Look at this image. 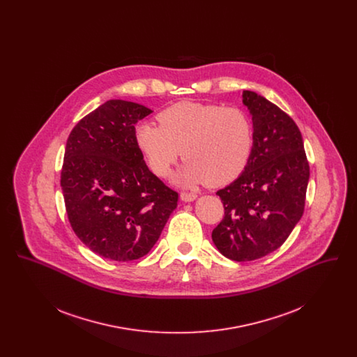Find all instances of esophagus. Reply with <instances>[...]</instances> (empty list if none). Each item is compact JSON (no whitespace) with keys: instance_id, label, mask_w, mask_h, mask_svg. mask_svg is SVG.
Here are the masks:
<instances>
[{"instance_id":"esophagus-1","label":"esophagus","mask_w":357,"mask_h":357,"mask_svg":"<svg viewBox=\"0 0 357 357\" xmlns=\"http://www.w3.org/2000/svg\"><path fill=\"white\" fill-rule=\"evenodd\" d=\"M181 198L185 202H192L197 198V194L195 192H188V191H182L181 192Z\"/></svg>"}]
</instances>
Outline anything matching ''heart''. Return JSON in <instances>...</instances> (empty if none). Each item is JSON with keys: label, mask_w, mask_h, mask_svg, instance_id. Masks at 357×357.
<instances>
[{"label": "heart", "mask_w": 357, "mask_h": 357, "mask_svg": "<svg viewBox=\"0 0 357 357\" xmlns=\"http://www.w3.org/2000/svg\"><path fill=\"white\" fill-rule=\"evenodd\" d=\"M159 126L139 123L136 144L149 167L166 176L183 155L178 181L187 186L207 182L223 186L245 170L253 151L250 116L238 107L179 102L158 115Z\"/></svg>", "instance_id": "1"}]
</instances>
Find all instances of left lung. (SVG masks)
I'll use <instances>...</instances> for the list:
<instances>
[{"mask_svg": "<svg viewBox=\"0 0 357 357\" xmlns=\"http://www.w3.org/2000/svg\"><path fill=\"white\" fill-rule=\"evenodd\" d=\"M253 116L255 143L243 172L217 191L225 215L213 230L222 255L255 261L278 249L305 208L309 162L294 120L264 96L242 92Z\"/></svg>", "mask_w": 357, "mask_h": 357, "instance_id": "1", "label": "left lung"}]
</instances>
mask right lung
<instances>
[{"mask_svg":"<svg viewBox=\"0 0 357 357\" xmlns=\"http://www.w3.org/2000/svg\"><path fill=\"white\" fill-rule=\"evenodd\" d=\"M153 111L108 100L70 131L61 169L69 223L93 253L134 261L156 243L178 204V192L149 170L135 124Z\"/></svg>","mask_w":357,"mask_h":357,"instance_id":"1","label":"right lung"}]
</instances>
